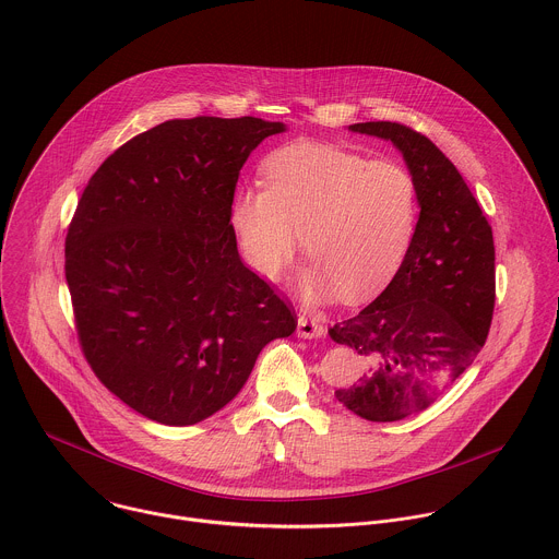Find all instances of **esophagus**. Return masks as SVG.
Here are the masks:
<instances>
[{
    "instance_id": "1",
    "label": "esophagus",
    "mask_w": 559,
    "mask_h": 559,
    "mask_svg": "<svg viewBox=\"0 0 559 559\" xmlns=\"http://www.w3.org/2000/svg\"><path fill=\"white\" fill-rule=\"evenodd\" d=\"M322 335H324L322 322H318L316 318H307V316L298 318V337L313 340V337H322Z\"/></svg>"
}]
</instances>
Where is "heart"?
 <instances>
[{"label":"heart","mask_w":559,"mask_h":559,"mask_svg":"<svg viewBox=\"0 0 559 559\" xmlns=\"http://www.w3.org/2000/svg\"><path fill=\"white\" fill-rule=\"evenodd\" d=\"M263 178L265 189L233 195L228 215L243 261L261 278L281 281L305 241L316 259L305 294L324 300L342 289L359 300L381 289L407 257L420 195L403 160L305 141L270 154Z\"/></svg>","instance_id":"heart-1"}]
</instances>
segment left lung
<instances>
[{
	"label": "left lung",
	"mask_w": 559,
	"mask_h": 559,
	"mask_svg": "<svg viewBox=\"0 0 559 559\" xmlns=\"http://www.w3.org/2000/svg\"><path fill=\"white\" fill-rule=\"evenodd\" d=\"M350 130L392 141L420 195L416 235L392 283L329 331L366 364L337 401L366 420L394 423L436 403L484 348L497 300L495 239L466 180L429 136L399 121Z\"/></svg>",
	"instance_id": "obj_1"
}]
</instances>
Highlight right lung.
Segmentation results:
<instances>
[{
	"instance_id": "right-lung-1",
	"label": "right lung",
	"mask_w": 559,
	"mask_h": 559,
	"mask_svg": "<svg viewBox=\"0 0 559 559\" xmlns=\"http://www.w3.org/2000/svg\"><path fill=\"white\" fill-rule=\"evenodd\" d=\"M281 121L191 117L117 147L64 239L82 355L136 414L195 425L230 403L296 311L246 267L230 228L239 169Z\"/></svg>"
}]
</instances>
